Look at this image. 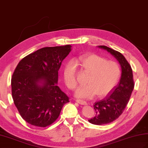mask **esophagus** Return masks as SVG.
Here are the masks:
<instances>
[{
  "label": "esophagus",
  "mask_w": 148,
  "mask_h": 148,
  "mask_svg": "<svg viewBox=\"0 0 148 148\" xmlns=\"http://www.w3.org/2000/svg\"><path fill=\"white\" fill-rule=\"evenodd\" d=\"M76 102L79 104H81V105H86L87 104V102L81 100V99H76Z\"/></svg>",
  "instance_id": "1"
}]
</instances>
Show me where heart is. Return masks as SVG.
<instances>
[{
  "instance_id": "1",
  "label": "heart",
  "mask_w": 148,
  "mask_h": 148,
  "mask_svg": "<svg viewBox=\"0 0 148 148\" xmlns=\"http://www.w3.org/2000/svg\"><path fill=\"white\" fill-rule=\"evenodd\" d=\"M79 62L89 75L86 79L88 84L79 87L75 92V97L86 99H92L97 94L99 97H104L111 91L119 81L121 70L119 64L115 61L91 54L80 57ZM64 79L70 89H75L77 87L76 64L74 60H70L64 67Z\"/></svg>"
}]
</instances>
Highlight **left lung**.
Masks as SVG:
<instances>
[{
	"mask_svg": "<svg viewBox=\"0 0 148 148\" xmlns=\"http://www.w3.org/2000/svg\"><path fill=\"white\" fill-rule=\"evenodd\" d=\"M113 56L121 67V76L119 82L112 89L104 99L94 104L96 114L89 122L96 125H103L112 123L122 114L133 90L134 83L132 71L124 56L118 51L105 45H98Z\"/></svg>",
	"mask_w": 148,
	"mask_h": 148,
	"instance_id": "8db88e82",
	"label": "left lung"
}]
</instances>
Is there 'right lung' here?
<instances>
[{
  "label": "right lung",
  "mask_w": 148,
  "mask_h": 148,
  "mask_svg": "<svg viewBox=\"0 0 148 148\" xmlns=\"http://www.w3.org/2000/svg\"><path fill=\"white\" fill-rule=\"evenodd\" d=\"M71 51L70 45L43 47L17 64L11 79L12 95L18 112L29 124L49 126L69 102L58 82L62 60Z\"/></svg>",
  "instance_id": "add662e5"
}]
</instances>
